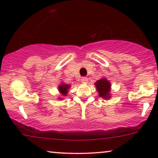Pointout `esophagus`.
I'll return each mask as SVG.
<instances>
[{
	"instance_id": "obj_1",
	"label": "esophagus",
	"mask_w": 158,
	"mask_h": 158,
	"mask_svg": "<svg viewBox=\"0 0 158 158\" xmlns=\"http://www.w3.org/2000/svg\"><path fill=\"white\" fill-rule=\"evenodd\" d=\"M88 79L87 77H81V81L82 83H87L88 82Z\"/></svg>"
}]
</instances>
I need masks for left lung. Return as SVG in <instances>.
Returning <instances> with one entry per match:
<instances>
[{
	"label": "left lung",
	"instance_id": "1",
	"mask_svg": "<svg viewBox=\"0 0 158 158\" xmlns=\"http://www.w3.org/2000/svg\"><path fill=\"white\" fill-rule=\"evenodd\" d=\"M97 89L99 92V95L100 97L104 98V99H108L110 98L109 93L110 89V82L107 80L106 79H102L98 80L95 83Z\"/></svg>",
	"mask_w": 158,
	"mask_h": 158
}]
</instances>
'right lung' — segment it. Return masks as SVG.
I'll list each match as a JSON object with an SVG mask.
<instances>
[{"label": "right lung", "instance_id": "right-lung-1", "mask_svg": "<svg viewBox=\"0 0 158 158\" xmlns=\"http://www.w3.org/2000/svg\"><path fill=\"white\" fill-rule=\"evenodd\" d=\"M70 88V86L68 85H61L59 86V91L61 92V94H63L64 96H66L67 93H68V89Z\"/></svg>", "mask_w": 158, "mask_h": 158}]
</instances>
